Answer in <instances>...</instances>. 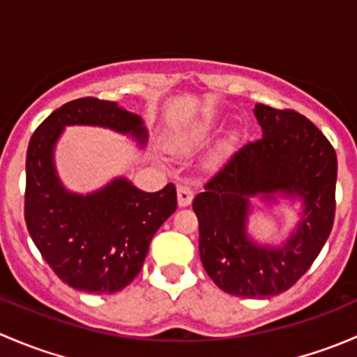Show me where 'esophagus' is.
<instances>
[{
  "instance_id": "34e87169",
  "label": "esophagus",
  "mask_w": 357,
  "mask_h": 357,
  "mask_svg": "<svg viewBox=\"0 0 357 357\" xmlns=\"http://www.w3.org/2000/svg\"><path fill=\"white\" fill-rule=\"evenodd\" d=\"M193 200V192L188 185L178 186V204L179 207H188Z\"/></svg>"
}]
</instances>
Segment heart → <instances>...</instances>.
Wrapping results in <instances>:
<instances>
[{
	"label": "heart",
	"instance_id": "heart-1",
	"mask_svg": "<svg viewBox=\"0 0 357 357\" xmlns=\"http://www.w3.org/2000/svg\"><path fill=\"white\" fill-rule=\"evenodd\" d=\"M215 135V124L214 121H199L193 122V124L183 128L178 135L172 139V145H174L176 150H181V152H193V150H199L202 146L207 145ZM229 152L228 143H222V145L218 146L214 153L211 155L212 164H218L226 153Z\"/></svg>",
	"mask_w": 357,
	"mask_h": 357
}]
</instances>
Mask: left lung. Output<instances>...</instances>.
Returning a JSON list of instances; mask_svg holds the SVG:
<instances>
[{"mask_svg":"<svg viewBox=\"0 0 357 357\" xmlns=\"http://www.w3.org/2000/svg\"><path fill=\"white\" fill-rule=\"evenodd\" d=\"M262 138L242 146L193 200L200 261L226 294L266 298L289 290L314 262L335 218L337 155L309 119L257 103ZM301 202L296 229L278 246L248 235L251 200Z\"/></svg>","mask_w":357,"mask_h":357,"instance_id":"8db88e82","label":"left lung"}]
</instances>
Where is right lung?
Returning a JSON list of instances; mask_svg holds the SVG:
<instances>
[{
    "label": "right lung",
    "instance_id": "add662e5",
    "mask_svg": "<svg viewBox=\"0 0 357 357\" xmlns=\"http://www.w3.org/2000/svg\"><path fill=\"white\" fill-rule=\"evenodd\" d=\"M67 126H96L126 135L145 149L143 119L117 102L79 98L43 121L29 142L25 160V222L29 235L55 275L75 290L114 294L142 271L150 242L174 214L172 183L155 193L119 176L91 193L66 188L55 149Z\"/></svg>",
    "mask_w": 357,
    "mask_h": 357
}]
</instances>
